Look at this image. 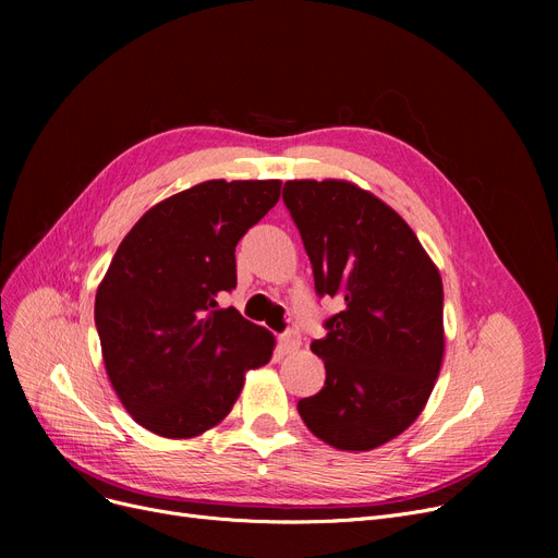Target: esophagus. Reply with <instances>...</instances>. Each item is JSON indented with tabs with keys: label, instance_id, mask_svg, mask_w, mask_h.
<instances>
[{
	"label": "esophagus",
	"instance_id": "obj_1",
	"mask_svg": "<svg viewBox=\"0 0 558 558\" xmlns=\"http://www.w3.org/2000/svg\"><path fill=\"white\" fill-rule=\"evenodd\" d=\"M278 343H280V348L284 350V353H291V350H299L301 335L296 330H287V332H282L278 337Z\"/></svg>",
	"mask_w": 558,
	"mask_h": 558
}]
</instances>
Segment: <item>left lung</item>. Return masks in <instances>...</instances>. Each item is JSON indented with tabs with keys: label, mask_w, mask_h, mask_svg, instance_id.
I'll return each instance as SVG.
<instances>
[{
	"label": "left lung",
	"mask_w": 558,
	"mask_h": 558,
	"mask_svg": "<svg viewBox=\"0 0 558 558\" xmlns=\"http://www.w3.org/2000/svg\"><path fill=\"white\" fill-rule=\"evenodd\" d=\"M282 201L318 299L341 303L310 345L326 385L299 414L328 446L373 450L418 418L441 371V276L404 219L353 183L287 181Z\"/></svg>",
	"instance_id": "left-lung-1"
}]
</instances>
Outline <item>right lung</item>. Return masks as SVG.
<instances>
[{"label": "right lung", "instance_id": "right-lung-1", "mask_svg": "<svg viewBox=\"0 0 558 558\" xmlns=\"http://www.w3.org/2000/svg\"><path fill=\"white\" fill-rule=\"evenodd\" d=\"M280 181H208L154 205L117 248L95 299L106 373L126 412L167 438L228 416L274 335L217 299L238 287L234 246Z\"/></svg>", "mask_w": 558, "mask_h": 558}]
</instances>
